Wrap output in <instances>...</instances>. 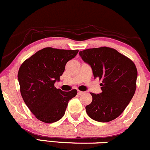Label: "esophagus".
<instances>
[{
    "label": "esophagus",
    "mask_w": 150,
    "mask_h": 150,
    "mask_svg": "<svg viewBox=\"0 0 150 150\" xmlns=\"http://www.w3.org/2000/svg\"><path fill=\"white\" fill-rule=\"evenodd\" d=\"M83 93H84V92L80 91V90H78V95H83Z\"/></svg>",
    "instance_id": "obj_1"
}]
</instances>
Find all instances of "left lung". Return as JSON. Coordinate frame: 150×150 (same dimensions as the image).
<instances>
[{
	"instance_id": "left-lung-1",
	"label": "left lung",
	"mask_w": 150,
	"mask_h": 150,
	"mask_svg": "<svg viewBox=\"0 0 150 150\" xmlns=\"http://www.w3.org/2000/svg\"><path fill=\"white\" fill-rule=\"evenodd\" d=\"M83 60L91 67L94 78H99L102 93H91L93 101L85 107L88 116L107 122L123 112L136 90L137 70L130 59L108 47L79 52Z\"/></svg>"
}]
</instances>
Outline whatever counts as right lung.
Wrapping results in <instances>:
<instances>
[{"instance_id": "right-lung-1", "label": "right lung", "mask_w": 150, "mask_h": 150, "mask_svg": "<svg viewBox=\"0 0 150 150\" xmlns=\"http://www.w3.org/2000/svg\"><path fill=\"white\" fill-rule=\"evenodd\" d=\"M78 52V50L45 47L25 60L20 67L18 79L21 95L39 120L52 123L61 119L69 100L78 93L76 90L63 92L54 86L60 81L67 62Z\"/></svg>"}]
</instances>
